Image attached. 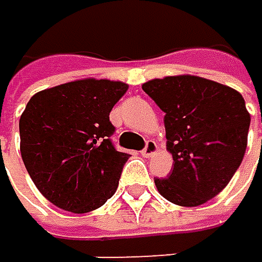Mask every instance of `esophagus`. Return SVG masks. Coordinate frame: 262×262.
Segmentation results:
<instances>
[{
  "instance_id": "34e87169",
  "label": "esophagus",
  "mask_w": 262,
  "mask_h": 262,
  "mask_svg": "<svg viewBox=\"0 0 262 262\" xmlns=\"http://www.w3.org/2000/svg\"><path fill=\"white\" fill-rule=\"evenodd\" d=\"M156 151H157L156 142H154V140H146L145 148L142 149V154H143L145 157H152V156L156 154Z\"/></svg>"
}]
</instances>
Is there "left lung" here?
Instances as JSON below:
<instances>
[{
	"label": "left lung",
	"mask_w": 262,
	"mask_h": 262,
	"mask_svg": "<svg viewBox=\"0 0 262 262\" xmlns=\"http://www.w3.org/2000/svg\"><path fill=\"white\" fill-rule=\"evenodd\" d=\"M142 89L165 113L167 149L173 156V171L154 179L159 193L182 207L205 204L243 162L250 126L243 95L194 75L156 78Z\"/></svg>",
	"instance_id": "left-lung-1"
}]
</instances>
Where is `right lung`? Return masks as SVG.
Returning <instances> with one entry per match:
<instances>
[{
    "label": "right lung",
    "mask_w": 262,
    "mask_h": 262,
    "mask_svg": "<svg viewBox=\"0 0 262 262\" xmlns=\"http://www.w3.org/2000/svg\"><path fill=\"white\" fill-rule=\"evenodd\" d=\"M128 84L77 80L37 92L19 119L21 157L40 193L58 208L88 213L117 190L128 152L111 136L113 106Z\"/></svg>",
    "instance_id": "1"
}]
</instances>
